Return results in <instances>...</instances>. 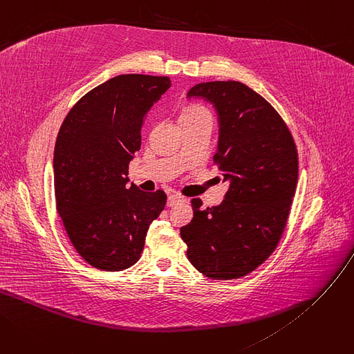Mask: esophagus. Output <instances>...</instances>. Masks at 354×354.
I'll return each instance as SVG.
<instances>
[{
  "instance_id": "esophagus-1",
  "label": "esophagus",
  "mask_w": 354,
  "mask_h": 354,
  "mask_svg": "<svg viewBox=\"0 0 354 354\" xmlns=\"http://www.w3.org/2000/svg\"><path fill=\"white\" fill-rule=\"evenodd\" d=\"M183 201H185V198L180 196V195H169V196H168V201H167V205H168L169 207H172V206H175L176 203L183 202Z\"/></svg>"
}]
</instances>
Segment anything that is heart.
I'll list each match as a JSON object with an SVG mask.
<instances>
[{"mask_svg":"<svg viewBox=\"0 0 354 354\" xmlns=\"http://www.w3.org/2000/svg\"><path fill=\"white\" fill-rule=\"evenodd\" d=\"M182 122H196V121H210L212 122V113L207 108L202 105H189L186 106L180 116Z\"/></svg>","mask_w":354,"mask_h":354,"instance_id":"obj_1","label":"heart"}]
</instances>
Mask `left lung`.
<instances>
[{
    "mask_svg": "<svg viewBox=\"0 0 354 354\" xmlns=\"http://www.w3.org/2000/svg\"><path fill=\"white\" fill-rule=\"evenodd\" d=\"M215 106L219 140L214 162L229 189L221 205L201 209L180 227L187 259L212 279H238L261 266L285 230L297 185V149L276 109L238 81L202 82L187 98Z\"/></svg>",
    "mask_w": 354,
    "mask_h": 354,
    "instance_id": "left-lung-1",
    "label": "left lung"
}]
</instances>
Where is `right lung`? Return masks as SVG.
<instances>
[{
    "label": "right lung",
    "instance_id": "obj_1",
    "mask_svg": "<svg viewBox=\"0 0 354 354\" xmlns=\"http://www.w3.org/2000/svg\"><path fill=\"white\" fill-rule=\"evenodd\" d=\"M168 77L118 75L91 89L59 128L54 149L58 215L75 250L91 266L120 272L135 265L149 225L167 205L163 191L128 185L151 106Z\"/></svg>",
    "mask_w": 354,
    "mask_h": 354
}]
</instances>
